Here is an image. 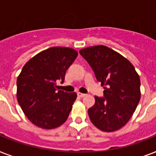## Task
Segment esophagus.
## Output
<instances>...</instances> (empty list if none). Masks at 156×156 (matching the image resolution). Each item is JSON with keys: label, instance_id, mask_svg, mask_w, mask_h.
<instances>
[{"label": "esophagus", "instance_id": "esophagus-1", "mask_svg": "<svg viewBox=\"0 0 156 156\" xmlns=\"http://www.w3.org/2000/svg\"><path fill=\"white\" fill-rule=\"evenodd\" d=\"M78 96H79V97L83 98V97H84V96H86V94H84V93L78 92Z\"/></svg>", "mask_w": 156, "mask_h": 156}]
</instances>
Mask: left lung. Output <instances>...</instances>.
Returning a JSON list of instances; mask_svg holds the SVG:
<instances>
[{
    "instance_id": "1",
    "label": "left lung",
    "mask_w": 156,
    "mask_h": 156,
    "mask_svg": "<svg viewBox=\"0 0 156 156\" xmlns=\"http://www.w3.org/2000/svg\"><path fill=\"white\" fill-rule=\"evenodd\" d=\"M104 86V97L95 96L94 106L88 109L90 121L104 132L123 127L140 100V78L133 66L123 56L99 45L79 51Z\"/></svg>"
}]
</instances>
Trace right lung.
I'll return each mask as SVG.
<instances>
[{
	"mask_svg": "<svg viewBox=\"0 0 156 156\" xmlns=\"http://www.w3.org/2000/svg\"><path fill=\"white\" fill-rule=\"evenodd\" d=\"M77 56L73 48L52 47L23 66L17 79V99L27 117L38 127L56 128L68 118L77 94L57 91L56 82L63 83Z\"/></svg>",
	"mask_w": 156,
	"mask_h": 156,
	"instance_id": "add662e5",
	"label": "right lung"
}]
</instances>
